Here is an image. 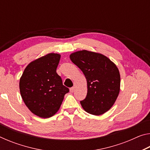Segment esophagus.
<instances>
[{
    "label": "esophagus",
    "mask_w": 150,
    "mask_h": 150,
    "mask_svg": "<svg viewBox=\"0 0 150 150\" xmlns=\"http://www.w3.org/2000/svg\"><path fill=\"white\" fill-rule=\"evenodd\" d=\"M74 91H75V87H71V88H70V89H69V91H70V93H73L74 92Z\"/></svg>",
    "instance_id": "34e87169"
}]
</instances>
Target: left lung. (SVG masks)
<instances>
[{
    "label": "left lung",
    "mask_w": 150,
    "mask_h": 150,
    "mask_svg": "<svg viewBox=\"0 0 150 150\" xmlns=\"http://www.w3.org/2000/svg\"><path fill=\"white\" fill-rule=\"evenodd\" d=\"M69 57L87 79V96L81 101L83 108L93 115L105 113L113 106L120 93L118 67L105 55L91 51H78Z\"/></svg>",
    "instance_id": "left-lung-1"
}]
</instances>
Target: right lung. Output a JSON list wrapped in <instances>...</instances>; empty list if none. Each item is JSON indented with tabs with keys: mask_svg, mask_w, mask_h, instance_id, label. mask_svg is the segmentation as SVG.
I'll use <instances>...</instances> for the list:
<instances>
[{
	"mask_svg": "<svg viewBox=\"0 0 150 150\" xmlns=\"http://www.w3.org/2000/svg\"><path fill=\"white\" fill-rule=\"evenodd\" d=\"M61 55L50 53L30 62L20 79V95L33 114L50 118L59 110L69 88L56 73Z\"/></svg>",
	"mask_w": 150,
	"mask_h": 150,
	"instance_id": "obj_1",
	"label": "right lung"
}]
</instances>
